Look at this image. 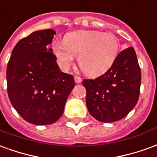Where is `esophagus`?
I'll list each match as a JSON object with an SVG mask.
<instances>
[{
	"mask_svg": "<svg viewBox=\"0 0 157 157\" xmlns=\"http://www.w3.org/2000/svg\"><path fill=\"white\" fill-rule=\"evenodd\" d=\"M74 79H75V83H81L82 82V78L80 77V76H77V75H75L74 76Z\"/></svg>",
	"mask_w": 157,
	"mask_h": 157,
	"instance_id": "obj_1",
	"label": "esophagus"
}]
</instances>
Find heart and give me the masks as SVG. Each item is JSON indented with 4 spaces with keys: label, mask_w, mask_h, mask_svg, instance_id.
<instances>
[{
    "label": "heart",
    "mask_w": 157,
    "mask_h": 157,
    "mask_svg": "<svg viewBox=\"0 0 157 157\" xmlns=\"http://www.w3.org/2000/svg\"><path fill=\"white\" fill-rule=\"evenodd\" d=\"M118 52L117 37L99 31H75L69 33L64 43L54 45L55 57L62 68H70L75 56H78L80 68L90 76H98L108 71L114 64Z\"/></svg>",
    "instance_id": "obj_1"
}]
</instances>
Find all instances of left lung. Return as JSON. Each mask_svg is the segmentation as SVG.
I'll list each match as a JSON object with an SVG mask.
<instances>
[{
    "instance_id": "obj_1",
    "label": "left lung",
    "mask_w": 157,
    "mask_h": 157,
    "mask_svg": "<svg viewBox=\"0 0 157 157\" xmlns=\"http://www.w3.org/2000/svg\"><path fill=\"white\" fill-rule=\"evenodd\" d=\"M140 82L137 56L134 48L128 47L118 54L114 64L103 75L83 80L90 114L103 123L124 118L138 102Z\"/></svg>"
}]
</instances>
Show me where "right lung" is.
I'll return each instance as SVG.
<instances>
[{"label": "right lung", "mask_w": 157, "mask_h": 157, "mask_svg": "<svg viewBox=\"0 0 157 157\" xmlns=\"http://www.w3.org/2000/svg\"><path fill=\"white\" fill-rule=\"evenodd\" d=\"M55 33L44 29L22 39L12 49L7 64L10 102L20 116L33 124L57 121L75 86L73 75L60 71L49 48Z\"/></svg>", "instance_id": "obj_1"}]
</instances>
